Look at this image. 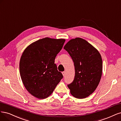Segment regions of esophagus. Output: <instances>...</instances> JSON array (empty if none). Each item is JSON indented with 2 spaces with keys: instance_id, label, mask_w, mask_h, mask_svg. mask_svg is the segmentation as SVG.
I'll list each match as a JSON object with an SVG mask.
<instances>
[{
  "instance_id": "esophagus-1",
  "label": "esophagus",
  "mask_w": 121,
  "mask_h": 121,
  "mask_svg": "<svg viewBox=\"0 0 121 121\" xmlns=\"http://www.w3.org/2000/svg\"><path fill=\"white\" fill-rule=\"evenodd\" d=\"M62 74H63V76H65V71L62 72Z\"/></svg>"
}]
</instances>
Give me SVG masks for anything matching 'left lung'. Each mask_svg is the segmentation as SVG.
<instances>
[{
  "mask_svg": "<svg viewBox=\"0 0 121 121\" xmlns=\"http://www.w3.org/2000/svg\"><path fill=\"white\" fill-rule=\"evenodd\" d=\"M64 49L71 57L75 67L74 78L67 86L76 98L86 97L95 90L102 77L100 54L88 42L80 38L70 40Z\"/></svg>",
  "mask_w": 121,
  "mask_h": 121,
  "instance_id": "obj_1",
  "label": "left lung"
}]
</instances>
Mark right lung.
I'll return each mask as SVG.
<instances>
[{
  "instance_id": "right-lung-1",
  "label": "right lung",
  "mask_w": 121,
  "mask_h": 121,
  "mask_svg": "<svg viewBox=\"0 0 121 121\" xmlns=\"http://www.w3.org/2000/svg\"><path fill=\"white\" fill-rule=\"evenodd\" d=\"M65 42L64 39L43 38L29 45L23 52L19 72L24 86L33 96L47 98L63 77L54 62Z\"/></svg>"
}]
</instances>
